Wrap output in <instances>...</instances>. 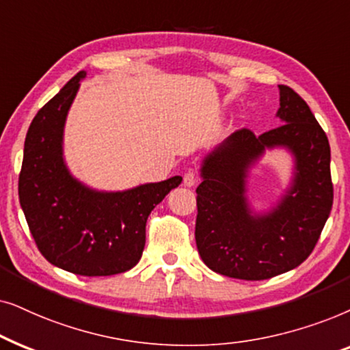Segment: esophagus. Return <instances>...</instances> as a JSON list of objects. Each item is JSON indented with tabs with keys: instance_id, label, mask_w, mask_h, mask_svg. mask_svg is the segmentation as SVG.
Here are the masks:
<instances>
[{
	"instance_id": "1",
	"label": "esophagus",
	"mask_w": 350,
	"mask_h": 350,
	"mask_svg": "<svg viewBox=\"0 0 350 350\" xmlns=\"http://www.w3.org/2000/svg\"><path fill=\"white\" fill-rule=\"evenodd\" d=\"M197 180H198L197 171L189 170V171L184 174V185H187V187H193V185L197 184Z\"/></svg>"
}]
</instances>
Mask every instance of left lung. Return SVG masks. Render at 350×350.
<instances>
[{
    "instance_id": "8db88e82",
    "label": "left lung",
    "mask_w": 350,
    "mask_h": 350,
    "mask_svg": "<svg viewBox=\"0 0 350 350\" xmlns=\"http://www.w3.org/2000/svg\"><path fill=\"white\" fill-rule=\"evenodd\" d=\"M280 88V126L256 136L241 128L204 158L197 187L195 240L203 262L240 280H267L309 258L333 206L329 142L302 97ZM286 146L297 176L281 204L251 215L244 197L245 171L265 148Z\"/></svg>"
}]
</instances>
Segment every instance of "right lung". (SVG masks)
<instances>
[{
	"label": "right lung",
	"mask_w": 350,
	"mask_h": 350,
	"mask_svg": "<svg viewBox=\"0 0 350 350\" xmlns=\"http://www.w3.org/2000/svg\"><path fill=\"white\" fill-rule=\"evenodd\" d=\"M85 72L77 73L31 121L18 174V200L40 253L55 267L85 277L126 272L141 259L152 209L180 176L126 192H96L64 165L67 111Z\"/></svg>",
	"instance_id": "1"
}]
</instances>
